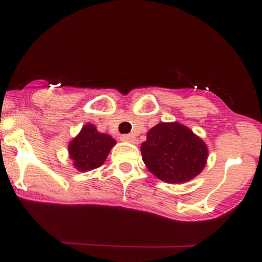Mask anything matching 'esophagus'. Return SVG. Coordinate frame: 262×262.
Instances as JSON below:
<instances>
[{"instance_id": "34e87169", "label": "esophagus", "mask_w": 262, "mask_h": 262, "mask_svg": "<svg viewBox=\"0 0 262 262\" xmlns=\"http://www.w3.org/2000/svg\"><path fill=\"white\" fill-rule=\"evenodd\" d=\"M122 141H127V143H135V137L132 134H123L121 137Z\"/></svg>"}]
</instances>
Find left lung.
<instances>
[{"label": "left lung", "mask_w": 262, "mask_h": 262, "mask_svg": "<svg viewBox=\"0 0 262 262\" xmlns=\"http://www.w3.org/2000/svg\"><path fill=\"white\" fill-rule=\"evenodd\" d=\"M141 156L150 172L169 183L187 182L206 166L204 141L181 123H159L141 143Z\"/></svg>", "instance_id": "8db88e82"}]
</instances>
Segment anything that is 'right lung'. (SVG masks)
<instances>
[{"instance_id":"obj_1","label":"right lung","mask_w":262,"mask_h":262,"mask_svg":"<svg viewBox=\"0 0 262 262\" xmlns=\"http://www.w3.org/2000/svg\"><path fill=\"white\" fill-rule=\"evenodd\" d=\"M114 145L116 140L111 135L100 133L93 124H86L69 144V155L77 170L90 171L103 165Z\"/></svg>"}]
</instances>
